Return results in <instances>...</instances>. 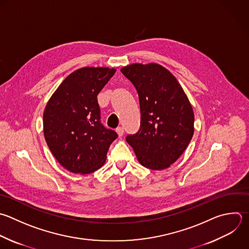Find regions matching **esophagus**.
<instances>
[{"label": "esophagus", "mask_w": 249, "mask_h": 249, "mask_svg": "<svg viewBox=\"0 0 249 249\" xmlns=\"http://www.w3.org/2000/svg\"><path fill=\"white\" fill-rule=\"evenodd\" d=\"M116 131H117V133H118V135H119L120 137L124 135V128H123L122 126H119V127H117Z\"/></svg>", "instance_id": "34e87169"}]
</instances>
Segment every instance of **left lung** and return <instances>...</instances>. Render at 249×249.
I'll list each match as a JSON object with an SVG mask.
<instances>
[{
    "label": "left lung",
    "mask_w": 249,
    "mask_h": 249,
    "mask_svg": "<svg viewBox=\"0 0 249 249\" xmlns=\"http://www.w3.org/2000/svg\"><path fill=\"white\" fill-rule=\"evenodd\" d=\"M135 87L141 124L137 133L127 135L140 164L162 170L174 163L194 134V111L176 78L157 63H134L121 69Z\"/></svg>",
    "instance_id": "left-lung-1"
}]
</instances>
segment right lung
Here are the masks:
<instances>
[{"label": "right lung", "instance_id": "add662e5", "mask_svg": "<svg viewBox=\"0 0 249 249\" xmlns=\"http://www.w3.org/2000/svg\"><path fill=\"white\" fill-rule=\"evenodd\" d=\"M115 68L84 67L71 73L44 111V135L57 161L73 173L89 174L106 160L118 134L100 123L97 95Z\"/></svg>", "mask_w": 249, "mask_h": 249}]
</instances>
